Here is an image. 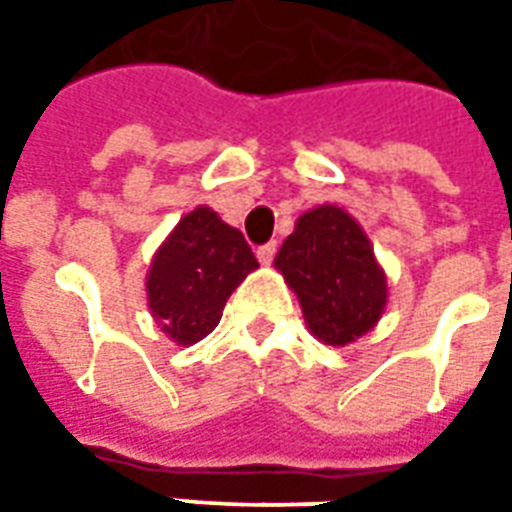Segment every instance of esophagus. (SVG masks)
I'll return each mask as SVG.
<instances>
[{
	"label": "esophagus",
	"instance_id": "34e87169",
	"mask_svg": "<svg viewBox=\"0 0 512 512\" xmlns=\"http://www.w3.org/2000/svg\"><path fill=\"white\" fill-rule=\"evenodd\" d=\"M273 257H276V241H268L263 247H257V260L263 265H271Z\"/></svg>",
	"mask_w": 512,
	"mask_h": 512
}]
</instances>
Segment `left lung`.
Wrapping results in <instances>:
<instances>
[{
    "mask_svg": "<svg viewBox=\"0 0 512 512\" xmlns=\"http://www.w3.org/2000/svg\"><path fill=\"white\" fill-rule=\"evenodd\" d=\"M324 345H348L380 321L388 279L361 225L335 204L297 217L273 260Z\"/></svg>",
    "mask_w": 512,
    "mask_h": 512,
    "instance_id": "left-lung-1",
    "label": "left lung"
}]
</instances>
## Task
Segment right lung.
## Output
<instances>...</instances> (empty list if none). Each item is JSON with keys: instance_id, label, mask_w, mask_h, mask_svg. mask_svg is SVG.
<instances>
[{"instance_id": "1", "label": "right lung", "mask_w": 512, "mask_h": 512, "mask_svg": "<svg viewBox=\"0 0 512 512\" xmlns=\"http://www.w3.org/2000/svg\"><path fill=\"white\" fill-rule=\"evenodd\" d=\"M257 268L241 231L209 207H196L167 236L148 268V308L177 345L204 340L220 324L228 297Z\"/></svg>"}]
</instances>
